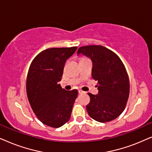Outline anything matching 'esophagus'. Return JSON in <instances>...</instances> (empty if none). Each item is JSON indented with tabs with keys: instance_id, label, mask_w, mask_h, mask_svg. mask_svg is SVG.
Masks as SVG:
<instances>
[{
	"instance_id": "1",
	"label": "esophagus",
	"mask_w": 152,
	"mask_h": 152,
	"mask_svg": "<svg viewBox=\"0 0 152 152\" xmlns=\"http://www.w3.org/2000/svg\"><path fill=\"white\" fill-rule=\"evenodd\" d=\"M78 93H79V94H84L85 92H84V91L81 90H78Z\"/></svg>"
}]
</instances>
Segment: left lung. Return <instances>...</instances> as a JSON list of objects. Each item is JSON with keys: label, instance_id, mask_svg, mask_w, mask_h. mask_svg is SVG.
I'll list each match as a JSON object with an SVG mask.
<instances>
[{"label": "left lung", "instance_id": "1", "mask_svg": "<svg viewBox=\"0 0 152 152\" xmlns=\"http://www.w3.org/2000/svg\"><path fill=\"white\" fill-rule=\"evenodd\" d=\"M92 61V76L98 81V94L88 93L90 102L88 115L97 122H110L122 114L129 96L128 74L118 56L103 46L90 45L78 48Z\"/></svg>", "mask_w": 152, "mask_h": 152}]
</instances>
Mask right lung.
I'll list each match as a JSON object with an SVG mask.
<instances>
[{
    "label": "right lung",
    "mask_w": 152,
    "mask_h": 152,
    "mask_svg": "<svg viewBox=\"0 0 152 152\" xmlns=\"http://www.w3.org/2000/svg\"><path fill=\"white\" fill-rule=\"evenodd\" d=\"M77 49L50 48L32 60L26 79V92L36 116L45 125L58 128L70 119L78 90L66 91L59 84L66 60Z\"/></svg>",
    "instance_id": "obj_1"
}]
</instances>
